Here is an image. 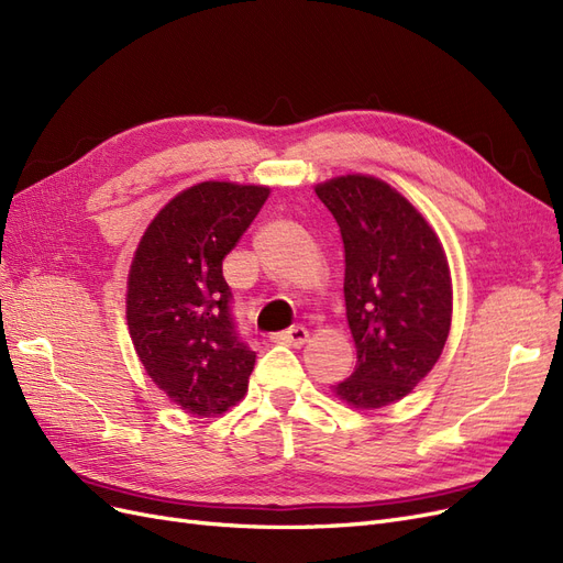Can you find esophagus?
<instances>
[{"label": "esophagus", "instance_id": "esophagus-1", "mask_svg": "<svg viewBox=\"0 0 563 563\" xmlns=\"http://www.w3.org/2000/svg\"><path fill=\"white\" fill-rule=\"evenodd\" d=\"M277 343H286V345H294V347H300L310 340V331L305 327H291L288 331L275 335Z\"/></svg>", "mask_w": 563, "mask_h": 563}]
</instances>
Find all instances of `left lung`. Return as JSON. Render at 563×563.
<instances>
[{"label":"left lung","instance_id":"8db88e82","mask_svg":"<svg viewBox=\"0 0 563 563\" xmlns=\"http://www.w3.org/2000/svg\"><path fill=\"white\" fill-rule=\"evenodd\" d=\"M345 249V310L354 373L333 395L362 411L397 404L428 376L449 340L453 284L444 244L389 183L345 174L314 185Z\"/></svg>","mask_w":563,"mask_h":563}]
</instances>
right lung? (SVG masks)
I'll use <instances>...</instances> for the list:
<instances>
[{
	"mask_svg": "<svg viewBox=\"0 0 563 563\" xmlns=\"http://www.w3.org/2000/svg\"><path fill=\"white\" fill-rule=\"evenodd\" d=\"M269 197L267 185L203 180L150 220L126 279L135 354L180 411L216 418L240 404L255 364L230 317L225 255Z\"/></svg>",
	"mask_w": 563,
	"mask_h": 563,
	"instance_id": "right-lung-1",
	"label": "right lung"
}]
</instances>
